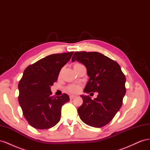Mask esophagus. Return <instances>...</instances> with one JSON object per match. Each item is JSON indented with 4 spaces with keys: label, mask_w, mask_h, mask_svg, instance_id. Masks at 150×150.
Instances as JSON below:
<instances>
[{
    "label": "esophagus",
    "mask_w": 150,
    "mask_h": 150,
    "mask_svg": "<svg viewBox=\"0 0 150 150\" xmlns=\"http://www.w3.org/2000/svg\"><path fill=\"white\" fill-rule=\"evenodd\" d=\"M76 96H74V95H71V96H70V99H74V98H75Z\"/></svg>",
    "instance_id": "obj_1"
}]
</instances>
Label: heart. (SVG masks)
Instances as JSON below:
<instances>
[{"label": "heart", "mask_w": 150, "mask_h": 150, "mask_svg": "<svg viewBox=\"0 0 150 150\" xmlns=\"http://www.w3.org/2000/svg\"><path fill=\"white\" fill-rule=\"evenodd\" d=\"M79 65H81V64L77 63V64H74V67L78 66ZM60 75H61V74H60ZM66 90L68 92L71 93H77L78 92H79V86L78 85H75V84H71V85H69L67 86V87L66 88Z\"/></svg>", "instance_id": "b5f03b06"}]
</instances>
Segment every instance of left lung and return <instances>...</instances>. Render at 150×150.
<instances>
[{
  "instance_id": "1",
  "label": "left lung",
  "mask_w": 150,
  "mask_h": 150,
  "mask_svg": "<svg viewBox=\"0 0 150 150\" xmlns=\"http://www.w3.org/2000/svg\"><path fill=\"white\" fill-rule=\"evenodd\" d=\"M75 61L85 66L89 77L84 92L98 93L94 99L81 95L83 103L78 109L79 116L85 124L101 128L112 120L122 106L125 76L116 61L98 52H76L72 57V62Z\"/></svg>"
}]
</instances>
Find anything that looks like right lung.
<instances>
[{"label":"right lung","instance_id":"add662e5","mask_svg":"<svg viewBox=\"0 0 150 150\" xmlns=\"http://www.w3.org/2000/svg\"><path fill=\"white\" fill-rule=\"evenodd\" d=\"M73 53L51 54L24 70L18 84V100L25 120L33 128L49 129L60 121L62 106L69 101V97L65 93L52 96L51 86Z\"/></svg>","mask_w":150,"mask_h":150}]
</instances>
